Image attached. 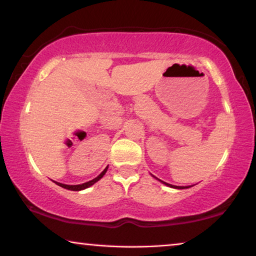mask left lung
Returning a JSON list of instances; mask_svg holds the SVG:
<instances>
[{"label":"left lung","instance_id":"1","mask_svg":"<svg viewBox=\"0 0 256 256\" xmlns=\"http://www.w3.org/2000/svg\"><path fill=\"white\" fill-rule=\"evenodd\" d=\"M164 183V184H166V186H172V188H175V189H186V188H189V186H172V184H169V183H166V182H164V181H161Z\"/></svg>","mask_w":256,"mask_h":256}]
</instances>
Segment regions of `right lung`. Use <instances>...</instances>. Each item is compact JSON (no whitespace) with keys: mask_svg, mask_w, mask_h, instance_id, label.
<instances>
[{"mask_svg":"<svg viewBox=\"0 0 256 256\" xmlns=\"http://www.w3.org/2000/svg\"><path fill=\"white\" fill-rule=\"evenodd\" d=\"M106 170H108V167L104 169V170L100 172V174L97 176V178H95L94 180H92V181H89V182H86V183H82V184H76V186H70V184H64V183H59V182H56L58 186H62V188H64V189H68V190H73V192H80V190H84V189H86V188H89V186H92L94 183H96L97 181H100V178H103L104 176V174H106Z\"/></svg>","mask_w":256,"mask_h":256,"instance_id":"1","label":"right lung"}]
</instances>
